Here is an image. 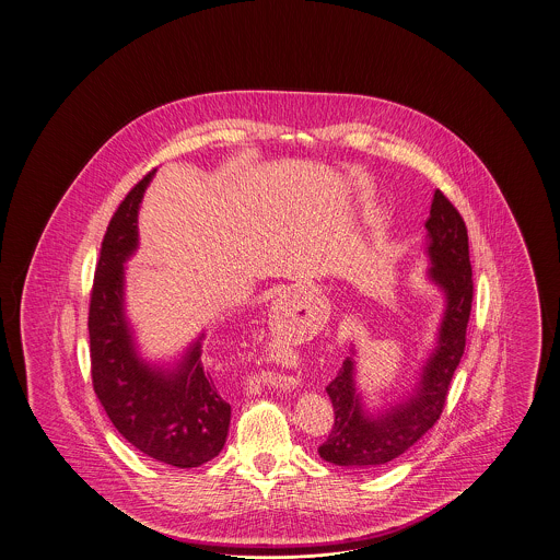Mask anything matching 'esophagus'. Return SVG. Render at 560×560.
Returning <instances> with one entry per match:
<instances>
[{
	"label": "esophagus",
	"mask_w": 560,
	"mask_h": 560,
	"mask_svg": "<svg viewBox=\"0 0 560 560\" xmlns=\"http://www.w3.org/2000/svg\"><path fill=\"white\" fill-rule=\"evenodd\" d=\"M296 384H299V381H296L294 376H290V378H284V383H282V388H288V390H290V388H294Z\"/></svg>",
	"instance_id": "34e87169"
}]
</instances>
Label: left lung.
Returning <instances> with one entry per match:
<instances>
[{
  "label": "left lung",
  "mask_w": 560,
  "mask_h": 560,
  "mask_svg": "<svg viewBox=\"0 0 560 560\" xmlns=\"http://www.w3.org/2000/svg\"><path fill=\"white\" fill-rule=\"evenodd\" d=\"M425 229L428 278L446 299L435 346L419 372L413 393L383 413L368 411L355 384V360L350 350L352 355L343 360L336 378L325 388L336 413L331 433L319 446V456L327 463L353 468L383 466L413 446L442 416L447 386L460 364L466 343L472 306V268L466 224L440 190L433 192Z\"/></svg>",
  "instance_id": "8db88e82"
}]
</instances>
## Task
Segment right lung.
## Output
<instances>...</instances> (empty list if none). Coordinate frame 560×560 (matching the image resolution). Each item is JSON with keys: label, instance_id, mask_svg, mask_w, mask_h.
Returning a JSON list of instances; mask_svg holds the SVG:
<instances>
[{"label": "right lung", "instance_id": "right-lung-1", "mask_svg": "<svg viewBox=\"0 0 560 560\" xmlns=\"http://www.w3.org/2000/svg\"><path fill=\"white\" fill-rule=\"evenodd\" d=\"M155 172L128 192L106 229L90 301V355L97 399L114 428L163 464L194 468L219 456L231 405L202 366V337L174 368L143 360L125 313V264L139 247V205Z\"/></svg>", "mask_w": 560, "mask_h": 560}]
</instances>
